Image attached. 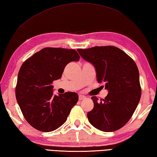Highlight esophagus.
Instances as JSON below:
<instances>
[{
	"label": "esophagus",
	"mask_w": 157,
	"mask_h": 157,
	"mask_svg": "<svg viewBox=\"0 0 157 157\" xmlns=\"http://www.w3.org/2000/svg\"><path fill=\"white\" fill-rule=\"evenodd\" d=\"M86 99V96L84 95H79V100H83V99Z\"/></svg>",
	"instance_id": "obj_1"
}]
</instances>
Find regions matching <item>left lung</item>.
<instances>
[{
  "mask_svg": "<svg viewBox=\"0 0 157 157\" xmlns=\"http://www.w3.org/2000/svg\"><path fill=\"white\" fill-rule=\"evenodd\" d=\"M85 60L95 67L97 80L105 83L108 95L98 100L91 98L93 110L87 113L88 121L97 129L113 132L125 126L132 117L141 95L139 73L135 62L114 46L78 49Z\"/></svg>",
  "mask_w": 157,
  "mask_h": 157,
  "instance_id": "8db88e82",
  "label": "left lung"
}]
</instances>
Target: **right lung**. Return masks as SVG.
<instances>
[{
	"label": "right lung",
	"mask_w": 157,
	"mask_h": 157,
	"mask_svg": "<svg viewBox=\"0 0 157 157\" xmlns=\"http://www.w3.org/2000/svg\"><path fill=\"white\" fill-rule=\"evenodd\" d=\"M75 49L46 47L34 53L20 69L16 98L25 119L42 132H51L67 121L78 101L76 93L53 95V80L62 77L66 65L78 61Z\"/></svg>",
	"instance_id": "1"
}]
</instances>
